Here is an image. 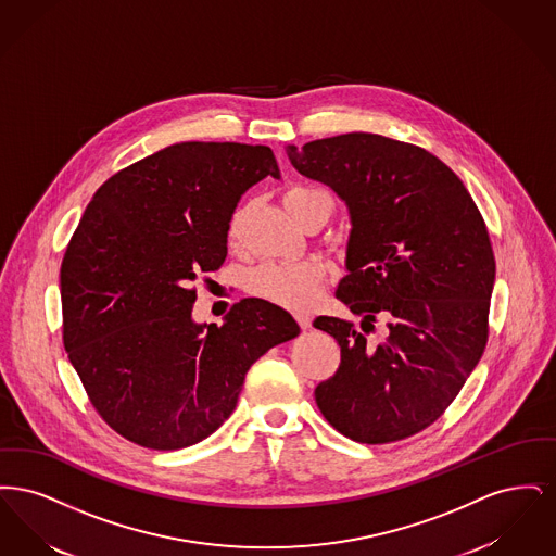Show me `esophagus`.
Masks as SVG:
<instances>
[{
    "mask_svg": "<svg viewBox=\"0 0 556 556\" xmlns=\"http://www.w3.org/2000/svg\"><path fill=\"white\" fill-rule=\"evenodd\" d=\"M293 317H295V320H298V325H300L302 329H308V327H311V323H313V318H311V315H308V313H295Z\"/></svg>",
    "mask_w": 556,
    "mask_h": 556,
    "instance_id": "esophagus-1",
    "label": "esophagus"
}]
</instances>
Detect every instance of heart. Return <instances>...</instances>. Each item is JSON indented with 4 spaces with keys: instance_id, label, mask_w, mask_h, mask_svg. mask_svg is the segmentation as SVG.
<instances>
[{
    "instance_id": "obj_1",
    "label": "heart",
    "mask_w": 556,
    "mask_h": 556,
    "mask_svg": "<svg viewBox=\"0 0 556 556\" xmlns=\"http://www.w3.org/2000/svg\"><path fill=\"white\" fill-rule=\"evenodd\" d=\"M320 198L331 200L327 191L317 187H290L283 193V204L300 220L304 212L308 211V206ZM243 216L245 211L238 208L229 218L227 241L231 245H236L241 238ZM327 277H329V266L317 258L290 261V263H265L248 273L245 291L275 306H283L290 311H306L317 302L318 293Z\"/></svg>"
}]
</instances>
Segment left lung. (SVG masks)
Here are the masks:
<instances>
[{"label": "left lung", "instance_id": "1", "mask_svg": "<svg viewBox=\"0 0 556 556\" xmlns=\"http://www.w3.org/2000/svg\"><path fill=\"white\" fill-rule=\"evenodd\" d=\"M295 170L350 211L348 275L336 298L363 318L318 317L342 363L315 390L318 410L361 444H390L438 421L488 344L496 261L483 216L448 166L372 132L288 148ZM389 320L381 343L368 333Z\"/></svg>", "mask_w": 556, "mask_h": 556}]
</instances>
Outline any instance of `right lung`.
Masks as SVG:
<instances>
[{"instance_id":"right-lung-1","label":"right lung","mask_w":556,"mask_h":556,"mask_svg":"<svg viewBox=\"0 0 556 556\" xmlns=\"http://www.w3.org/2000/svg\"><path fill=\"white\" fill-rule=\"evenodd\" d=\"M279 177L266 146L175 143L96 191L60 266L62 342L118 435L179 450L233 413L248 369L300 333L283 308L243 298L225 325L191 320L193 281L227 258L245 189Z\"/></svg>"}]
</instances>
